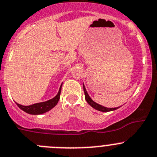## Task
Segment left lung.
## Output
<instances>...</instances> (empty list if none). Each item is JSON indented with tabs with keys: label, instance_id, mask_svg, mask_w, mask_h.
Masks as SVG:
<instances>
[{
	"label": "left lung",
	"instance_id": "left-lung-1",
	"mask_svg": "<svg viewBox=\"0 0 157 157\" xmlns=\"http://www.w3.org/2000/svg\"><path fill=\"white\" fill-rule=\"evenodd\" d=\"M83 89H84L85 98H86V100L87 101L88 103H89L92 108L98 110V111H101V112H110V111H113V110L117 109L119 108V107H116V108H107V107H104L102 106V105H99V104L96 103V102H94L93 100L90 98V96H89V94H88L87 91H86L84 84H83Z\"/></svg>",
	"mask_w": 157,
	"mask_h": 157
}]
</instances>
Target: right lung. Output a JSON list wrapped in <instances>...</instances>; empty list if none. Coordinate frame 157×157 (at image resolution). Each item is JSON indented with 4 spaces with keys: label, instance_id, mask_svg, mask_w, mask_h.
I'll return each instance as SVG.
<instances>
[{
    "label": "right lung",
    "instance_id": "obj_1",
    "mask_svg": "<svg viewBox=\"0 0 157 157\" xmlns=\"http://www.w3.org/2000/svg\"><path fill=\"white\" fill-rule=\"evenodd\" d=\"M61 89H62V86H61L60 89H59V92L56 95V96L54 97L52 99L48 100V101H46V102H39V103H35L31 105H20L18 103L17 104V106L22 109L23 111H25V113H28V114L31 115H40L43 114L44 113H47L48 111L52 109V108L57 105V103L59 102V100L60 98V94H61Z\"/></svg>",
    "mask_w": 157,
    "mask_h": 157
}]
</instances>
